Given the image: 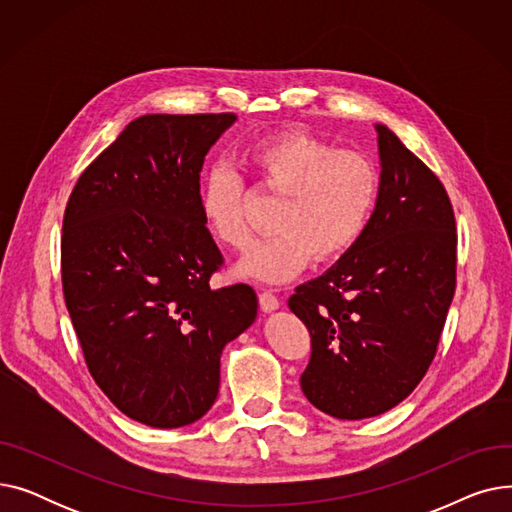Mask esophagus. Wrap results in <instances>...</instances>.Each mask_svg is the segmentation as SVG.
<instances>
[{
	"label": "esophagus",
	"instance_id": "esophagus-1",
	"mask_svg": "<svg viewBox=\"0 0 512 512\" xmlns=\"http://www.w3.org/2000/svg\"><path fill=\"white\" fill-rule=\"evenodd\" d=\"M259 307L265 313H272V311H276L280 307V299L276 297L274 292L263 290V292H259Z\"/></svg>",
	"mask_w": 512,
	"mask_h": 512
}]
</instances>
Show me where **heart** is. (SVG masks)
Segmentation results:
<instances>
[{
  "mask_svg": "<svg viewBox=\"0 0 512 512\" xmlns=\"http://www.w3.org/2000/svg\"><path fill=\"white\" fill-rule=\"evenodd\" d=\"M257 186L282 195L270 240L238 263V276L282 284L315 259L330 263L351 251L378 201L380 178L373 161L351 149H334L301 130H284L240 151ZM249 191L226 164L203 178L199 207L211 236L232 251H247L253 232L247 222Z\"/></svg>",
  "mask_w": 512,
  "mask_h": 512,
  "instance_id": "b5f03b06",
  "label": "heart"
}]
</instances>
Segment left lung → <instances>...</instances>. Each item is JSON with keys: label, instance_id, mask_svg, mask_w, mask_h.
<instances>
[{"label": "left lung", "instance_id": "1", "mask_svg": "<svg viewBox=\"0 0 512 512\" xmlns=\"http://www.w3.org/2000/svg\"><path fill=\"white\" fill-rule=\"evenodd\" d=\"M380 191L357 245L288 299L311 334L301 375L336 419L382 415L436 357L456 286V224L446 188L396 134L375 124Z\"/></svg>", "mask_w": 512, "mask_h": 512}]
</instances>
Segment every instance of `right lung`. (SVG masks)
<instances>
[{"mask_svg": "<svg viewBox=\"0 0 512 512\" xmlns=\"http://www.w3.org/2000/svg\"><path fill=\"white\" fill-rule=\"evenodd\" d=\"M234 114H147L80 174L62 230V286L97 386L130 419L172 429L220 390L224 346L257 317L249 284L211 288L222 265L199 174Z\"/></svg>", "mask_w": 512, "mask_h": 512, "instance_id": "1", "label": "right lung"}]
</instances>
